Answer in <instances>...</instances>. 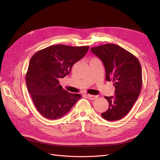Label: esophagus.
<instances>
[{"instance_id": "34e87169", "label": "esophagus", "mask_w": 160, "mask_h": 160, "mask_svg": "<svg viewBox=\"0 0 160 160\" xmlns=\"http://www.w3.org/2000/svg\"><path fill=\"white\" fill-rule=\"evenodd\" d=\"M87 97L89 99H91V100H94L95 99L98 98V96L97 95H87Z\"/></svg>"}]
</instances>
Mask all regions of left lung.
I'll return each mask as SVG.
<instances>
[{
    "label": "left lung",
    "mask_w": 160,
    "mask_h": 160,
    "mask_svg": "<svg viewBox=\"0 0 160 160\" xmlns=\"http://www.w3.org/2000/svg\"><path fill=\"white\" fill-rule=\"evenodd\" d=\"M91 50L102 61L106 81H113L115 88L114 97H105L109 109L101 117L108 121L122 119L132 108L142 90L140 62L130 52L111 43L91 47Z\"/></svg>",
    "instance_id": "obj_1"
}]
</instances>
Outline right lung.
<instances>
[{"label": "right lung", "mask_w": 160, "mask_h": 160, "mask_svg": "<svg viewBox=\"0 0 160 160\" xmlns=\"http://www.w3.org/2000/svg\"><path fill=\"white\" fill-rule=\"evenodd\" d=\"M89 46H49L34 54L26 74L28 91L37 109L49 119L66 115L80 94L71 93L59 85V79L69 75L72 67L83 58Z\"/></svg>", "instance_id": "add662e5"}]
</instances>
